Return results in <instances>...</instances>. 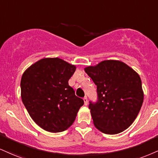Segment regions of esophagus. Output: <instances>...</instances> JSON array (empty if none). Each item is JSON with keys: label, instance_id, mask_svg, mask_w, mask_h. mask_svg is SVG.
I'll return each mask as SVG.
<instances>
[{"label": "esophagus", "instance_id": "obj_1", "mask_svg": "<svg viewBox=\"0 0 158 158\" xmlns=\"http://www.w3.org/2000/svg\"><path fill=\"white\" fill-rule=\"evenodd\" d=\"M83 100H84V102H85V105H87V104H88V100H87V96H85L84 98H83Z\"/></svg>", "mask_w": 158, "mask_h": 158}]
</instances>
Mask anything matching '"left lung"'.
Here are the masks:
<instances>
[{"mask_svg":"<svg viewBox=\"0 0 158 158\" xmlns=\"http://www.w3.org/2000/svg\"><path fill=\"white\" fill-rule=\"evenodd\" d=\"M85 71L97 86L98 99L89 104L95 127L105 134L123 132L133 123L143 104L139 75L118 60L102 61Z\"/></svg>","mask_w":158,"mask_h":158,"instance_id":"1","label":"left lung"}]
</instances>
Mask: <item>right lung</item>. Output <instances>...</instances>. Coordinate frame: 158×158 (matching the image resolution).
Masks as SVG:
<instances>
[{
	"label": "right lung",
	"mask_w": 158,
	"mask_h": 158,
	"mask_svg": "<svg viewBox=\"0 0 158 158\" xmlns=\"http://www.w3.org/2000/svg\"><path fill=\"white\" fill-rule=\"evenodd\" d=\"M76 66L59 58L37 61L24 72L20 81L23 103L34 121L43 130L60 132L75 121L84 104L68 80Z\"/></svg>",
	"instance_id": "right-lung-1"
}]
</instances>
